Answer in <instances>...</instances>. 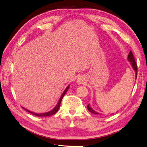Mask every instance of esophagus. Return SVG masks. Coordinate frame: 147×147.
<instances>
[{"label": "esophagus", "instance_id": "esophagus-1", "mask_svg": "<svg viewBox=\"0 0 147 147\" xmlns=\"http://www.w3.org/2000/svg\"><path fill=\"white\" fill-rule=\"evenodd\" d=\"M76 82L77 84H84L85 82V80L84 78L82 76H80V77H78L77 78V80H76Z\"/></svg>", "mask_w": 147, "mask_h": 147}]
</instances>
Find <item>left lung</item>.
Returning <instances> with one entry per match:
<instances>
[{"instance_id":"1","label":"left lung","mask_w":147,"mask_h":147,"mask_svg":"<svg viewBox=\"0 0 147 147\" xmlns=\"http://www.w3.org/2000/svg\"><path fill=\"white\" fill-rule=\"evenodd\" d=\"M127 60H128V61L130 63V64H131L133 69L134 70L135 73H136V80L137 75V67L136 63V61H135V59H134V55H133V53H132L131 52H129V54H128ZM87 109H88V110L91 113L94 114V115H99V113H97L96 111H95L94 109H93L92 107H91V106L90 105V104L88 105Z\"/></svg>"}]
</instances>
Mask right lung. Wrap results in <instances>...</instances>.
<instances>
[{"label":"right lung","mask_w":147,"mask_h":147,"mask_svg":"<svg viewBox=\"0 0 147 147\" xmlns=\"http://www.w3.org/2000/svg\"><path fill=\"white\" fill-rule=\"evenodd\" d=\"M69 86H70V85L67 86V87L65 88V90L63 91V94H61V97H60V98L59 99V100H58V101H57V103L56 104V105H55L54 107H53V109H52V110L50 111L46 112V113H34V112L30 111L29 110H27V109H25L24 107H22V108L23 109H25V111H27V112H29V113L32 114V115H35L36 116H39V117H46V116H50L51 115H53V114L56 113L57 112V111L59 110V107H60V104H61V100H62L63 97L64 95H65V94H66V93H67V91H68L69 88Z\"/></svg>","instance_id":"1"}]
</instances>
